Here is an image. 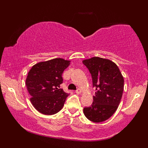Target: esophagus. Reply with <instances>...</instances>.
<instances>
[{
    "label": "esophagus",
    "mask_w": 148,
    "mask_h": 148,
    "mask_svg": "<svg viewBox=\"0 0 148 148\" xmlns=\"http://www.w3.org/2000/svg\"><path fill=\"white\" fill-rule=\"evenodd\" d=\"M75 92H76V94H81V93H82V90H81V89H77V90L75 91Z\"/></svg>",
    "instance_id": "esophagus-1"
}]
</instances>
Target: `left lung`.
I'll return each instance as SVG.
<instances>
[{
  "label": "left lung",
  "instance_id": "obj_1",
  "mask_svg": "<svg viewBox=\"0 0 148 148\" xmlns=\"http://www.w3.org/2000/svg\"><path fill=\"white\" fill-rule=\"evenodd\" d=\"M92 77L96 90L93 103L84 108L86 118L94 123L105 121L116 112L124 89V79L118 66L112 60L92 57L83 60Z\"/></svg>",
  "mask_w": 148,
  "mask_h": 148
}]
</instances>
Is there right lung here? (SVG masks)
Wrapping results in <instances>:
<instances>
[{
  "label": "right lung",
  "mask_w": 148,
  "mask_h": 148,
  "mask_svg": "<svg viewBox=\"0 0 148 148\" xmlns=\"http://www.w3.org/2000/svg\"><path fill=\"white\" fill-rule=\"evenodd\" d=\"M70 60L56 58L34 64L25 80L30 101L34 108L43 114L52 115L62 108L69 96L60 88L62 74Z\"/></svg>",
  "instance_id": "obj_1"
}]
</instances>
